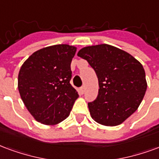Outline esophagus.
<instances>
[{
    "label": "esophagus",
    "mask_w": 159,
    "mask_h": 159,
    "mask_svg": "<svg viewBox=\"0 0 159 159\" xmlns=\"http://www.w3.org/2000/svg\"><path fill=\"white\" fill-rule=\"evenodd\" d=\"M80 92H81V93H83V94L85 93V87H84V86L80 88Z\"/></svg>",
    "instance_id": "esophagus-1"
}]
</instances>
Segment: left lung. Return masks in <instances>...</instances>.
I'll list each match as a JSON object with an SVG mask.
<instances>
[{
    "instance_id": "1",
    "label": "left lung",
    "mask_w": 159,
    "mask_h": 159,
    "mask_svg": "<svg viewBox=\"0 0 159 159\" xmlns=\"http://www.w3.org/2000/svg\"><path fill=\"white\" fill-rule=\"evenodd\" d=\"M77 56L95 70L98 94L89 103L92 118L98 124L116 126L139 107L147 90L142 65L129 53L109 44L84 47Z\"/></svg>"
}]
</instances>
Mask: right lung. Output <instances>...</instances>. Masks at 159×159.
I'll use <instances>...</instances> for the list:
<instances>
[{"mask_svg": "<svg viewBox=\"0 0 159 159\" xmlns=\"http://www.w3.org/2000/svg\"><path fill=\"white\" fill-rule=\"evenodd\" d=\"M76 48L56 44L37 50L18 74V90L26 108L37 121L58 124L70 115L79 95L70 85V63Z\"/></svg>", "mask_w": 159, "mask_h": 159, "instance_id": "obj_1", "label": "right lung"}]
</instances>
